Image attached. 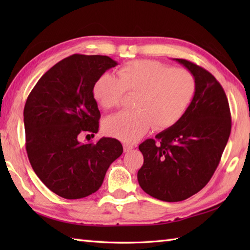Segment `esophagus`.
I'll use <instances>...</instances> for the list:
<instances>
[{
    "label": "esophagus",
    "mask_w": 250,
    "mask_h": 250,
    "mask_svg": "<svg viewBox=\"0 0 250 250\" xmlns=\"http://www.w3.org/2000/svg\"><path fill=\"white\" fill-rule=\"evenodd\" d=\"M133 145H130V144H126V143H125L124 144V150H125V152H129V151H131L132 149H133Z\"/></svg>",
    "instance_id": "1"
}]
</instances>
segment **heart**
Masks as SVG:
<instances>
[{
	"label": "heart",
	"mask_w": 250,
	"mask_h": 250,
	"mask_svg": "<svg viewBox=\"0 0 250 250\" xmlns=\"http://www.w3.org/2000/svg\"><path fill=\"white\" fill-rule=\"evenodd\" d=\"M195 79L186 68L155 60H135L117 71V78L103 74L93 84V95L105 109L118 107L125 92L136 94L133 111H121L106 118L109 136L133 143L150 126L161 131L182 118L195 92Z\"/></svg>",
	"instance_id": "1"
}]
</instances>
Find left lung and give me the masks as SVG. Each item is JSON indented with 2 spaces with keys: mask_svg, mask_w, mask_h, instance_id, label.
Instances as JSON below:
<instances>
[{
  "mask_svg": "<svg viewBox=\"0 0 250 250\" xmlns=\"http://www.w3.org/2000/svg\"><path fill=\"white\" fill-rule=\"evenodd\" d=\"M174 60L193 75V99L176 124L139 146L144 157L137 172L141 188L166 202L184 201L205 187L231 133L229 102L221 84L203 67Z\"/></svg>",
  "mask_w": 250,
  "mask_h": 250,
  "instance_id": "1",
  "label": "left lung"
}]
</instances>
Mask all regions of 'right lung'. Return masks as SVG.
I'll list each match as a JSON object with an SVG mask.
<instances>
[{
  "instance_id": "obj_1",
  "label": "right lung",
  "mask_w": 250,
  "mask_h": 250,
  "mask_svg": "<svg viewBox=\"0 0 250 250\" xmlns=\"http://www.w3.org/2000/svg\"><path fill=\"white\" fill-rule=\"evenodd\" d=\"M117 64L107 56H70L41 77L26 100L23 121L30 163L46 187L61 198L94 193L124 151L121 143L110 137L94 144L79 142L83 133H98L101 114L93 84Z\"/></svg>"
}]
</instances>
